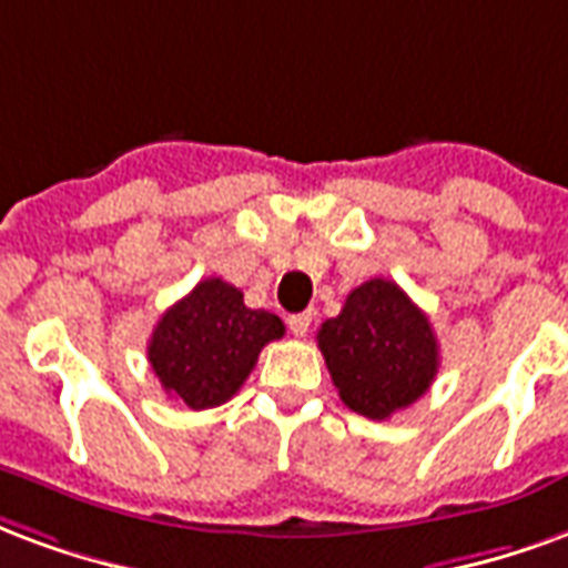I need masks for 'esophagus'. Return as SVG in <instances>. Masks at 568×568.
Here are the masks:
<instances>
[{
	"label": "esophagus",
	"instance_id": "obj_1",
	"mask_svg": "<svg viewBox=\"0 0 568 568\" xmlns=\"http://www.w3.org/2000/svg\"><path fill=\"white\" fill-rule=\"evenodd\" d=\"M287 326H290V333L296 335V338H302V335H308V329H312V312L290 314Z\"/></svg>",
	"mask_w": 568,
	"mask_h": 568
}]
</instances>
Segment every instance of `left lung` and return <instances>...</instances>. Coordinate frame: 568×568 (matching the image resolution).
<instances>
[{"label":"left lung","instance_id":"8db88e82","mask_svg":"<svg viewBox=\"0 0 568 568\" xmlns=\"http://www.w3.org/2000/svg\"><path fill=\"white\" fill-rule=\"evenodd\" d=\"M317 347L342 403L369 420L417 403L438 372L429 317L387 278L351 290L338 317L317 329Z\"/></svg>","mask_w":568,"mask_h":568}]
</instances>
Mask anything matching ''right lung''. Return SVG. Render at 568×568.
Segmentation results:
<instances>
[{
  "instance_id": "add662e5",
  "label": "right lung",
  "mask_w": 568,
  "mask_h": 568,
  "mask_svg": "<svg viewBox=\"0 0 568 568\" xmlns=\"http://www.w3.org/2000/svg\"><path fill=\"white\" fill-rule=\"evenodd\" d=\"M281 335L278 314L247 308L242 290L205 278L153 326L148 359L172 399L202 412L233 399L260 351Z\"/></svg>"
}]
</instances>
